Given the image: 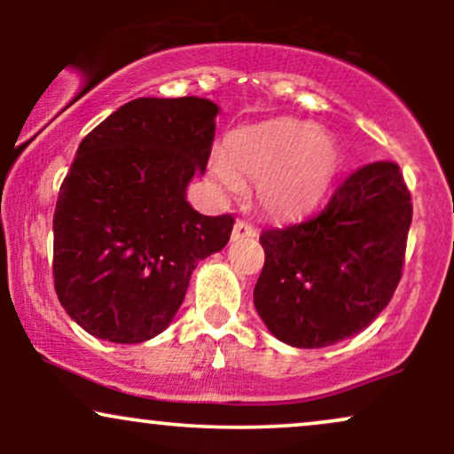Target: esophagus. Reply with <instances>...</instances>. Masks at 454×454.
<instances>
[{"label": "esophagus", "mask_w": 454, "mask_h": 454, "mask_svg": "<svg viewBox=\"0 0 454 454\" xmlns=\"http://www.w3.org/2000/svg\"><path fill=\"white\" fill-rule=\"evenodd\" d=\"M245 237L247 239L256 237V228H254L249 222L237 220V223H234V228H232V239L237 241V239H245Z\"/></svg>", "instance_id": "1"}]
</instances>
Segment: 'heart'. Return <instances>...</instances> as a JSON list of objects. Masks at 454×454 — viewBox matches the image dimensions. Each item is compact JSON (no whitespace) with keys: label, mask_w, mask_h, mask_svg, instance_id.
Listing matches in <instances>:
<instances>
[{"label":"heart","mask_w":454,"mask_h":454,"mask_svg":"<svg viewBox=\"0 0 454 454\" xmlns=\"http://www.w3.org/2000/svg\"><path fill=\"white\" fill-rule=\"evenodd\" d=\"M341 164L340 145L320 126L301 119H273L231 134L223 158L213 160L211 179L234 194L256 181L258 205L270 215H299L316 205Z\"/></svg>","instance_id":"b5f03b06"}]
</instances>
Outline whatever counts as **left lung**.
Listing matches in <instances>:
<instances>
[{
	"label": "left lung",
	"mask_w": 454,
	"mask_h": 454,
	"mask_svg": "<svg viewBox=\"0 0 454 454\" xmlns=\"http://www.w3.org/2000/svg\"><path fill=\"white\" fill-rule=\"evenodd\" d=\"M410 223L399 164L380 160L354 170L325 209L262 231L254 305L269 331L294 348H325L367 328L403 275Z\"/></svg>",
	"instance_id": "8db88e82"
}]
</instances>
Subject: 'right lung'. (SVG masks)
Masks as SVG:
<instances>
[{
    "instance_id": "right-lung-1",
    "label": "right lung",
    "mask_w": 454,
    "mask_h": 454,
    "mask_svg": "<svg viewBox=\"0 0 454 454\" xmlns=\"http://www.w3.org/2000/svg\"><path fill=\"white\" fill-rule=\"evenodd\" d=\"M215 114L205 98H138L78 145L55 205L53 281L90 335H158L184 303L192 270L231 239V213L200 215L185 200L209 161Z\"/></svg>"
}]
</instances>
